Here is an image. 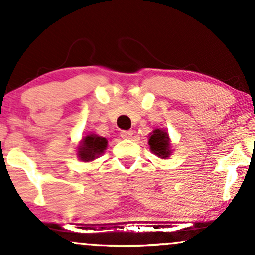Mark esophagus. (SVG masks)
Segmentation results:
<instances>
[{
	"label": "esophagus",
	"mask_w": 255,
	"mask_h": 255,
	"mask_svg": "<svg viewBox=\"0 0 255 255\" xmlns=\"http://www.w3.org/2000/svg\"><path fill=\"white\" fill-rule=\"evenodd\" d=\"M133 135V130H122L121 131V137L122 139H129Z\"/></svg>",
	"instance_id": "esophagus-1"
}]
</instances>
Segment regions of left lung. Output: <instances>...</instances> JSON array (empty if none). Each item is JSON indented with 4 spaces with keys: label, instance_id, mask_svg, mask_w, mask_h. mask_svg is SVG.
<instances>
[{
    "label": "left lung",
    "instance_id": "1",
    "mask_svg": "<svg viewBox=\"0 0 255 255\" xmlns=\"http://www.w3.org/2000/svg\"><path fill=\"white\" fill-rule=\"evenodd\" d=\"M148 145L152 153L159 158H168L171 154L170 150V137L164 129H154L150 134Z\"/></svg>",
    "mask_w": 255,
    "mask_h": 255
}]
</instances>
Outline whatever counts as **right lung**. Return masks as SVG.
<instances>
[{
    "label": "right lung",
    "mask_w": 255,
    "mask_h": 255,
    "mask_svg": "<svg viewBox=\"0 0 255 255\" xmlns=\"http://www.w3.org/2000/svg\"><path fill=\"white\" fill-rule=\"evenodd\" d=\"M108 146V140L103 136H98L96 134H89L83 137L80 146L78 148V156L80 160L91 162L103 153Z\"/></svg>",
    "instance_id": "1"
}]
</instances>
